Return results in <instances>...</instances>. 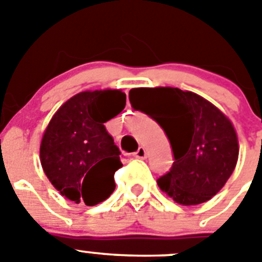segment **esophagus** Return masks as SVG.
Listing matches in <instances>:
<instances>
[{"label": "esophagus", "instance_id": "obj_1", "mask_svg": "<svg viewBox=\"0 0 262 262\" xmlns=\"http://www.w3.org/2000/svg\"><path fill=\"white\" fill-rule=\"evenodd\" d=\"M134 156L136 157V159H145L147 157V152H145V148L144 147H139L138 151L134 154Z\"/></svg>", "mask_w": 262, "mask_h": 262}]
</instances>
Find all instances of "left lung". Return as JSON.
Returning a JSON list of instances; mask_svg holds the SVG:
<instances>
[{
  "label": "left lung",
  "instance_id": "1",
  "mask_svg": "<svg viewBox=\"0 0 262 262\" xmlns=\"http://www.w3.org/2000/svg\"><path fill=\"white\" fill-rule=\"evenodd\" d=\"M129 102L163 127L174 163L157 180L161 191L182 206L207 202L235 170L239 140L230 118L198 94L172 86L134 88Z\"/></svg>",
  "mask_w": 262,
  "mask_h": 262
}]
</instances>
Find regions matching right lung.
I'll return each instance as SVG.
<instances>
[{
  "instance_id": "obj_1",
  "label": "right lung",
  "mask_w": 262,
  "mask_h": 262,
  "mask_svg": "<svg viewBox=\"0 0 262 262\" xmlns=\"http://www.w3.org/2000/svg\"><path fill=\"white\" fill-rule=\"evenodd\" d=\"M126 106L122 89L85 90L51 118L40 142V164L64 198L86 206L107 200L122 166L119 148L105 124Z\"/></svg>"
}]
</instances>
